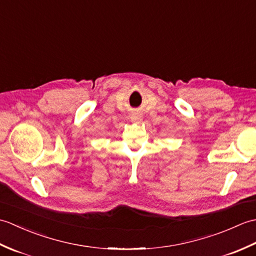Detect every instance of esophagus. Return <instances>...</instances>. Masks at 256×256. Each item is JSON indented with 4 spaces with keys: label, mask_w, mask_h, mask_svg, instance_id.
Wrapping results in <instances>:
<instances>
[{
    "label": "esophagus",
    "mask_w": 256,
    "mask_h": 256,
    "mask_svg": "<svg viewBox=\"0 0 256 256\" xmlns=\"http://www.w3.org/2000/svg\"><path fill=\"white\" fill-rule=\"evenodd\" d=\"M133 118H134V120H140V116H133Z\"/></svg>",
    "instance_id": "34e87169"
}]
</instances>
